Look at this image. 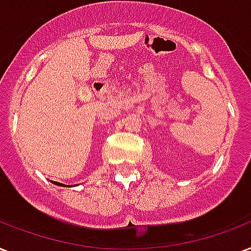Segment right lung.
I'll return each instance as SVG.
<instances>
[{"mask_svg":"<svg viewBox=\"0 0 251 251\" xmlns=\"http://www.w3.org/2000/svg\"><path fill=\"white\" fill-rule=\"evenodd\" d=\"M52 182H53V183H55V184H57V186H65V184L60 183V182H55V180H52Z\"/></svg>","mask_w":251,"mask_h":251,"instance_id":"obj_1","label":"right lung"}]
</instances>
